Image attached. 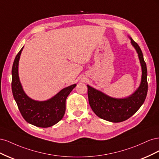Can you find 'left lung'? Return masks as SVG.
Returning <instances> with one entry per match:
<instances>
[{
    "label": "left lung",
    "instance_id": "8db88e82",
    "mask_svg": "<svg viewBox=\"0 0 159 159\" xmlns=\"http://www.w3.org/2000/svg\"><path fill=\"white\" fill-rule=\"evenodd\" d=\"M129 38L138 54L142 69L141 84L136 91L127 98H114L88 85L89 103L93 111L101 119L113 123L122 122L131 117L141 107L147 94V65L140 47Z\"/></svg>",
    "mask_w": 159,
    "mask_h": 159
}]
</instances>
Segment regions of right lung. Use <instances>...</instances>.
I'll list each match as a JSON object with an SVG mask.
<instances>
[{
  "label": "right lung",
  "instance_id": "right-lung-1",
  "mask_svg": "<svg viewBox=\"0 0 159 159\" xmlns=\"http://www.w3.org/2000/svg\"><path fill=\"white\" fill-rule=\"evenodd\" d=\"M23 48L14 59L12 68V91L14 100L23 118L28 123L38 127H52L63 118L66 100L76 84L62 89L54 97L46 101H36L28 97L22 88L18 75V63Z\"/></svg>",
  "mask_w": 159,
  "mask_h": 159
}]
</instances>
